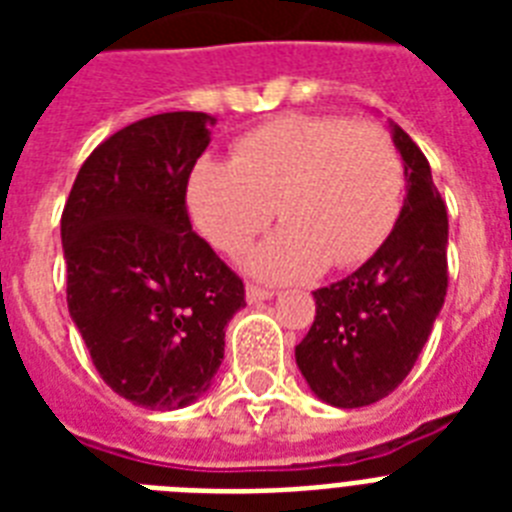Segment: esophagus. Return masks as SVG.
Instances as JSON below:
<instances>
[{
  "instance_id": "1",
  "label": "esophagus",
  "mask_w": 512,
  "mask_h": 512,
  "mask_svg": "<svg viewBox=\"0 0 512 512\" xmlns=\"http://www.w3.org/2000/svg\"><path fill=\"white\" fill-rule=\"evenodd\" d=\"M271 297H273L271 289L255 287V284H249V287H247V303H249V305L263 303V300H271Z\"/></svg>"
}]
</instances>
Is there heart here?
<instances>
[{
    "label": "heart",
    "mask_w": 512,
    "mask_h": 512,
    "mask_svg": "<svg viewBox=\"0 0 512 512\" xmlns=\"http://www.w3.org/2000/svg\"><path fill=\"white\" fill-rule=\"evenodd\" d=\"M401 193L404 167L388 132L342 116H279L244 135L233 162L204 156L188 177L193 223L223 252L247 247L276 204L287 225L247 255L249 271L268 281L372 257L396 225Z\"/></svg>",
    "instance_id": "heart-1"
}]
</instances>
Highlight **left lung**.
Returning a JSON list of instances; mask_svg holds the SVG:
<instances>
[{"label": "left lung", "instance_id": "obj_1", "mask_svg": "<svg viewBox=\"0 0 512 512\" xmlns=\"http://www.w3.org/2000/svg\"><path fill=\"white\" fill-rule=\"evenodd\" d=\"M390 138L404 162L401 215L358 271L313 292L316 321L295 348L313 396L340 409L374 404L404 382L449 284V217L428 159L393 122Z\"/></svg>", "mask_w": 512, "mask_h": 512}]
</instances>
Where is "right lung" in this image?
Masks as SVG:
<instances>
[{
    "label": "right lung",
    "instance_id": "add662e5",
    "mask_svg": "<svg viewBox=\"0 0 512 512\" xmlns=\"http://www.w3.org/2000/svg\"><path fill=\"white\" fill-rule=\"evenodd\" d=\"M212 124L172 111L119 130L82 164L60 217L71 321L108 388L146 409H183L212 388L244 308V284L185 209Z\"/></svg>",
    "mask_w": 512,
    "mask_h": 512
}]
</instances>
